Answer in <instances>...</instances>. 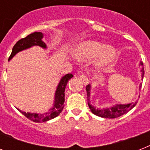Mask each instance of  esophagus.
I'll list each match as a JSON object with an SVG mask.
<instances>
[{"mask_svg":"<svg viewBox=\"0 0 150 150\" xmlns=\"http://www.w3.org/2000/svg\"><path fill=\"white\" fill-rule=\"evenodd\" d=\"M80 79L82 80V82H83L85 85H87L89 83V79H88V77H87L86 75H84V74H82V75L80 76Z\"/></svg>","mask_w":150,"mask_h":150,"instance_id":"34e87169","label":"esophagus"}]
</instances>
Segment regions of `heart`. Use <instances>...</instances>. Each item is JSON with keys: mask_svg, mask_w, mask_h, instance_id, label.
<instances>
[{"mask_svg": "<svg viewBox=\"0 0 150 150\" xmlns=\"http://www.w3.org/2000/svg\"><path fill=\"white\" fill-rule=\"evenodd\" d=\"M73 54L79 61L94 60L95 67L102 69L114 61L117 52L114 47H108L107 44L99 41L84 40L75 45Z\"/></svg>", "mask_w": 150, "mask_h": 150, "instance_id": "heart-1", "label": "heart"}]
</instances>
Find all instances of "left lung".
Segmentation results:
<instances>
[{
	"label": "left lung",
	"instance_id": "1",
	"mask_svg": "<svg viewBox=\"0 0 150 150\" xmlns=\"http://www.w3.org/2000/svg\"><path fill=\"white\" fill-rule=\"evenodd\" d=\"M140 65L142 66L141 72H142V80L143 79L144 76V68H143V64L142 62H140ZM141 87V86H140ZM91 84H89L86 86L87 92V100H88V105L90 110L93 114H94L96 116L101 117H105V118H116L118 117L123 115V114L128 113L129 110L132 109L135 107L137 101L135 103H117V104L112 105L110 107H102V108H98V107H94L93 105L90 103V96H91Z\"/></svg>",
	"mask_w": 150,
	"mask_h": 150
}]
</instances>
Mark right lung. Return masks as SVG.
<instances>
[{"mask_svg": "<svg viewBox=\"0 0 150 150\" xmlns=\"http://www.w3.org/2000/svg\"><path fill=\"white\" fill-rule=\"evenodd\" d=\"M43 33L40 32H35L33 33L29 34L25 38L21 39L13 47L12 52L11 54L8 61H11L14 57L19 52L22 50H27L33 47L34 46H38L43 49L47 50V46L43 41ZM73 77L72 74H67L61 78L58 85L56 88V91L54 93V103L52 107L47 110L44 113H31V112H25L21 110L17 109L22 113L23 115L26 117L29 120L34 122H45L50 121L51 119L56 117L60 114L64 108V91H65L66 86L68 84V80H70Z\"/></svg>", "mask_w": 150, "mask_h": 150, "instance_id": "right-lung-1", "label": "right lung"}]
</instances>
